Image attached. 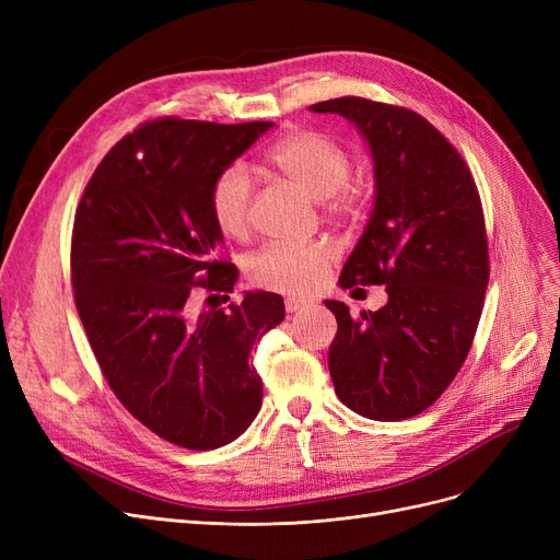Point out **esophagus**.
Instances as JSON below:
<instances>
[{
    "instance_id": "esophagus-1",
    "label": "esophagus",
    "mask_w": 560,
    "mask_h": 560,
    "mask_svg": "<svg viewBox=\"0 0 560 560\" xmlns=\"http://www.w3.org/2000/svg\"><path fill=\"white\" fill-rule=\"evenodd\" d=\"M308 302L306 300H300V298H285V311L288 313H298L302 308H306Z\"/></svg>"
}]
</instances>
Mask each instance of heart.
Segmentation results:
<instances>
[{
	"instance_id": "heart-1",
	"label": "heart",
	"mask_w": 560,
	"mask_h": 560,
	"mask_svg": "<svg viewBox=\"0 0 560 560\" xmlns=\"http://www.w3.org/2000/svg\"><path fill=\"white\" fill-rule=\"evenodd\" d=\"M265 161L295 182L311 197L325 199L331 215H354L363 192L349 184L351 156L342 144L317 131H292L279 138ZM252 179L243 165L224 167L211 186V215L218 229L229 238H243L252 218ZM334 249L327 243H268L254 252L245 272L249 283L262 290L302 295L325 279L334 260Z\"/></svg>"
}]
</instances>
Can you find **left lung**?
<instances>
[{
	"instance_id": "left-lung-1",
	"label": "left lung",
	"mask_w": 560,
	"mask_h": 560,
	"mask_svg": "<svg viewBox=\"0 0 560 560\" xmlns=\"http://www.w3.org/2000/svg\"><path fill=\"white\" fill-rule=\"evenodd\" d=\"M354 122L374 161V209L340 285H386L388 302L338 319L329 372L354 413L399 422L420 416L458 374L488 288V235L472 172L416 110L363 97L313 104Z\"/></svg>"
}]
</instances>
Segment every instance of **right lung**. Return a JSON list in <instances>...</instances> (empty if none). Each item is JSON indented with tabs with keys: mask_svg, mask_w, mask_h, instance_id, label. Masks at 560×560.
Masks as SVG:
<instances>
[{
	"mask_svg": "<svg viewBox=\"0 0 560 560\" xmlns=\"http://www.w3.org/2000/svg\"><path fill=\"white\" fill-rule=\"evenodd\" d=\"M270 127L161 117L113 147L77 206L74 304L102 374L138 422L186 450L229 445L254 422L252 347L285 315L265 290L199 315L188 304L238 279L218 256L211 186Z\"/></svg>",
	"mask_w": 560,
	"mask_h": 560,
	"instance_id": "obj_1",
	"label": "right lung"
}]
</instances>
